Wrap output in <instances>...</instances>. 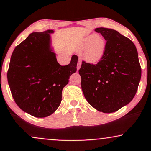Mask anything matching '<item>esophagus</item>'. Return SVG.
Masks as SVG:
<instances>
[{
  "instance_id": "1",
  "label": "esophagus",
  "mask_w": 151,
  "mask_h": 151,
  "mask_svg": "<svg viewBox=\"0 0 151 151\" xmlns=\"http://www.w3.org/2000/svg\"><path fill=\"white\" fill-rule=\"evenodd\" d=\"M80 65H81V63H80V61H79V63H78V66H77V69H78V70H79V69H80Z\"/></svg>"
}]
</instances>
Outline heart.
Wrapping results in <instances>:
<instances>
[{
  "mask_svg": "<svg viewBox=\"0 0 151 151\" xmlns=\"http://www.w3.org/2000/svg\"><path fill=\"white\" fill-rule=\"evenodd\" d=\"M85 47L88 49L85 54V58L88 63H96L100 61L104 55L106 49V44L102 39L99 38L98 35H91L85 40Z\"/></svg>",
  "mask_w": 151,
  "mask_h": 151,
  "instance_id": "heart-1",
  "label": "heart"
}]
</instances>
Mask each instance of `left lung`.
Here are the masks:
<instances>
[{
  "instance_id": "left-lung-1",
  "label": "left lung",
  "mask_w": 151,
  "mask_h": 151,
  "mask_svg": "<svg viewBox=\"0 0 151 151\" xmlns=\"http://www.w3.org/2000/svg\"><path fill=\"white\" fill-rule=\"evenodd\" d=\"M106 40L97 64L82 60L79 69L86 100L96 110L113 113L131 102L137 91L142 69L137 49L129 38L109 28L95 29Z\"/></svg>"
}]
</instances>
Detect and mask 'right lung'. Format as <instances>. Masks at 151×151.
<instances>
[{
  "mask_svg": "<svg viewBox=\"0 0 151 151\" xmlns=\"http://www.w3.org/2000/svg\"><path fill=\"white\" fill-rule=\"evenodd\" d=\"M53 31L34 32L16 47L7 71V80L16 104L36 117L52 114L60 104L62 91L77 71L78 57L61 66L50 50Z\"/></svg>",
  "mask_w": 151,
  "mask_h": 151,
  "instance_id": "1",
  "label": "right lung"
}]
</instances>
